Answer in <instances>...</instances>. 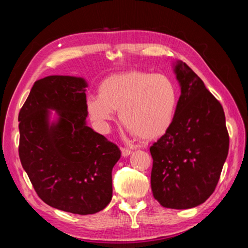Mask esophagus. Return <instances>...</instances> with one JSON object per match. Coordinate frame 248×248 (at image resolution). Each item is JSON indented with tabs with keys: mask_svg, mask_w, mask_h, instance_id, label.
I'll return each instance as SVG.
<instances>
[{
	"mask_svg": "<svg viewBox=\"0 0 248 248\" xmlns=\"http://www.w3.org/2000/svg\"><path fill=\"white\" fill-rule=\"evenodd\" d=\"M120 151H121V154H123L124 157H127L130 154H131V150L127 149V148H123V146L120 148Z\"/></svg>",
	"mask_w": 248,
	"mask_h": 248,
	"instance_id": "esophagus-1",
	"label": "esophagus"
}]
</instances>
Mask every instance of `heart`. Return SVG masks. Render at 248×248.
Here are the masks:
<instances>
[{"label":"heart","instance_id":"heart-1","mask_svg":"<svg viewBox=\"0 0 248 248\" xmlns=\"http://www.w3.org/2000/svg\"><path fill=\"white\" fill-rule=\"evenodd\" d=\"M178 104L177 90L162 74L129 71L109 75L90 95L86 110L102 131H108L119 111L125 129L141 140L151 141L169 131Z\"/></svg>","mask_w":248,"mask_h":248}]
</instances>
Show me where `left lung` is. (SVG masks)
Masks as SVG:
<instances>
[{
    "instance_id": "1",
    "label": "left lung",
    "mask_w": 248,
    "mask_h": 248,
    "mask_svg": "<svg viewBox=\"0 0 248 248\" xmlns=\"http://www.w3.org/2000/svg\"><path fill=\"white\" fill-rule=\"evenodd\" d=\"M174 72L182 92L170 128L150 148L151 188L163 207L190 209L215 191L230 138L223 107L202 79L182 61Z\"/></svg>"
}]
</instances>
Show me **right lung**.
I'll return each mask as SVG.
<instances>
[{"instance_id": "right-lung-1", "label": "right lung", "mask_w": 248, "mask_h": 248, "mask_svg": "<svg viewBox=\"0 0 248 248\" xmlns=\"http://www.w3.org/2000/svg\"><path fill=\"white\" fill-rule=\"evenodd\" d=\"M87 83L50 75L36 81L18 115V153L39 198L74 215H93L112 197L118 146L86 125ZM49 110L58 119L50 123Z\"/></svg>"}]
</instances>
